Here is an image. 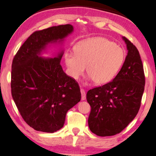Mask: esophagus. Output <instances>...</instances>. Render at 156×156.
Returning a JSON list of instances; mask_svg holds the SVG:
<instances>
[{"label": "esophagus", "instance_id": "obj_1", "mask_svg": "<svg viewBox=\"0 0 156 156\" xmlns=\"http://www.w3.org/2000/svg\"><path fill=\"white\" fill-rule=\"evenodd\" d=\"M81 94H82V100L84 101L86 99V92L83 89H81Z\"/></svg>", "mask_w": 156, "mask_h": 156}]
</instances>
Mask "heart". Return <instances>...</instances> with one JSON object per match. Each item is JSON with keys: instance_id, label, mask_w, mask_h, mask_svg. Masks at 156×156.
Instances as JSON below:
<instances>
[{"instance_id": "b5f03b06", "label": "heart", "mask_w": 156, "mask_h": 156, "mask_svg": "<svg viewBox=\"0 0 156 156\" xmlns=\"http://www.w3.org/2000/svg\"><path fill=\"white\" fill-rule=\"evenodd\" d=\"M125 52L112 41L103 37L91 38L79 43L75 53H66L65 64L69 75L77 80L87 73L97 84L110 82L125 61Z\"/></svg>"}]
</instances>
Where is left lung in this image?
I'll return each mask as SVG.
<instances>
[{"label": "left lung", "mask_w": 156, "mask_h": 156, "mask_svg": "<svg viewBox=\"0 0 156 156\" xmlns=\"http://www.w3.org/2000/svg\"><path fill=\"white\" fill-rule=\"evenodd\" d=\"M127 55L111 82L90 89L87 100L91 105L88 124L100 136L120 133L138 113L145 86L144 67L136 47L123 37Z\"/></svg>", "instance_id": "1"}]
</instances>
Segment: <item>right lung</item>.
<instances>
[{"mask_svg": "<svg viewBox=\"0 0 156 156\" xmlns=\"http://www.w3.org/2000/svg\"><path fill=\"white\" fill-rule=\"evenodd\" d=\"M71 24L34 31L12 60L11 93L20 115L31 127L53 133L64 125L67 112L81 100L80 86L60 65L63 51L53 58L40 56L49 44L62 41Z\"/></svg>", "mask_w": 156, "mask_h": 156, "instance_id": "right-lung-1", "label": "right lung"}]
</instances>
